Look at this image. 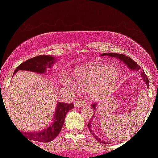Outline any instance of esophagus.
<instances>
[{
	"label": "esophagus",
	"mask_w": 158,
	"mask_h": 158,
	"mask_svg": "<svg viewBox=\"0 0 158 158\" xmlns=\"http://www.w3.org/2000/svg\"><path fill=\"white\" fill-rule=\"evenodd\" d=\"M74 105H75V107H77V108H79V107L85 106V103L84 101L78 100V101H76L75 103H74Z\"/></svg>",
	"instance_id": "1"
}]
</instances>
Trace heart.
I'll return each instance as SVG.
<instances>
[{
	"mask_svg": "<svg viewBox=\"0 0 158 158\" xmlns=\"http://www.w3.org/2000/svg\"><path fill=\"white\" fill-rule=\"evenodd\" d=\"M119 70L115 67L94 63L78 68L74 73V81L70 77H63L61 83L73 92L89 91L92 99H99L113 89L119 79Z\"/></svg>",
	"mask_w": 158,
	"mask_h": 158,
	"instance_id": "obj_1",
	"label": "heart"
}]
</instances>
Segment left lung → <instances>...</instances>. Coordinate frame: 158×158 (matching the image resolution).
<instances>
[{
    "label": "left lung",
    "instance_id": "1",
    "mask_svg": "<svg viewBox=\"0 0 158 158\" xmlns=\"http://www.w3.org/2000/svg\"><path fill=\"white\" fill-rule=\"evenodd\" d=\"M109 56V57L117 58V59H119L120 61H123V62H124L125 64H126L127 66H128V68L129 69H131V70H139V69H140V67H139V65L137 64V63H136L135 61L133 60V59H131L130 57H128V56L123 55V54L114 53V52H107V53H103V54H102V55H101V56ZM141 76H142L143 80L145 81V82H146V85H147V87L148 88V79L147 76H146V73H144V71L142 72V73H141ZM91 106H92V108H94V109H95L96 106H97V104H96V103H93V104L91 105ZM90 123H91V120H90V123L88 124V129H89L90 133L93 135V136L94 137H95L96 139H97V141H99V142L101 143H105V144H106V143H107L103 142V141L100 140V139L98 138L97 135H94V131H92V129H91Z\"/></svg>",
    "mask_w": 158,
    "mask_h": 158
}]
</instances>
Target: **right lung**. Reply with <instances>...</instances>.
Segmentation results:
<instances>
[{
	"label": "right lung",
	"instance_id": "add662e5",
	"mask_svg": "<svg viewBox=\"0 0 158 158\" xmlns=\"http://www.w3.org/2000/svg\"><path fill=\"white\" fill-rule=\"evenodd\" d=\"M55 57L51 56L41 55L35 56L21 63L16 68L14 74L19 70H29L39 73H44L46 72L47 68H51L52 65L55 63ZM73 107V103L68 104L66 102H58L55 114L53 116V122L51 123V126L41 131L30 133L23 132V134L25 135L24 137L32 141H38L43 143L52 141L59 135L64 125L65 116Z\"/></svg>",
	"mask_w": 158,
	"mask_h": 158
}]
</instances>
